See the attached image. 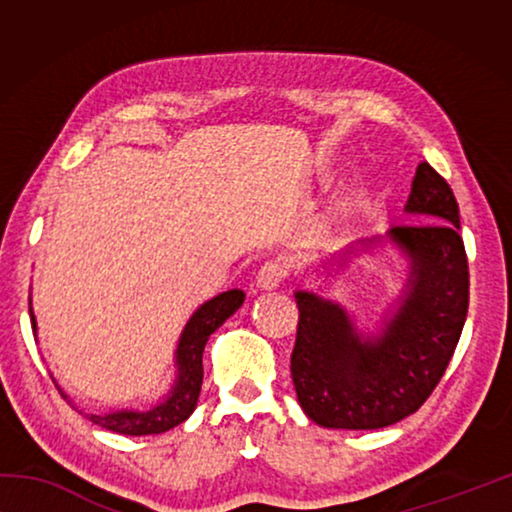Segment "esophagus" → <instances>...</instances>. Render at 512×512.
Returning <instances> with one entry per match:
<instances>
[{"mask_svg":"<svg viewBox=\"0 0 512 512\" xmlns=\"http://www.w3.org/2000/svg\"><path fill=\"white\" fill-rule=\"evenodd\" d=\"M284 277H287V266L282 262H266L262 268H259V273L255 277L257 289L273 291L284 282Z\"/></svg>","mask_w":512,"mask_h":512,"instance_id":"34e87169","label":"esophagus"}]
</instances>
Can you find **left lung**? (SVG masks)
<instances>
[{
	"mask_svg": "<svg viewBox=\"0 0 512 512\" xmlns=\"http://www.w3.org/2000/svg\"><path fill=\"white\" fill-rule=\"evenodd\" d=\"M406 214L381 244L409 262V277L377 334L361 332L339 302L296 291L298 336L291 377L309 420L327 429H381L427 402L461 339L470 273L461 216L447 180L429 162L415 169Z\"/></svg>",
	"mask_w": 512,
	"mask_h": 512,
	"instance_id": "8db88e82",
	"label": "left lung"
}]
</instances>
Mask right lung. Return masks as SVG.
Listing matches in <instances>:
<instances>
[{
	"label": "right lung",
	"instance_id": "obj_1",
	"mask_svg": "<svg viewBox=\"0 0 512 512\" xmlns=\"http://www.w3.org/2000/svg\"><path fill=\"white\" fill-rule=\"evenodd\" d=\"M246 293L241 289L223 291L219 296L203 302L192 318L187 320L178 339L176 348V379H173L167 395H162L158 402L149 409H117L106 413H85L79 406H74L69 395L58 386L60 395L69 400L76 411L90 418L94 424L103 429H110L115 433H124V436H151V433H164L180 422H185L189 415L194 413L198 404V395H201L203 384V350L205 343L210 339L225 320H228L235 311L244 305ZM29 314H31V327L33 334L38 336V323L33 316V307L29 300Z\"/></svg>",
	"mask_w": 512,
	"mask_h": 512
}]
</instances>
